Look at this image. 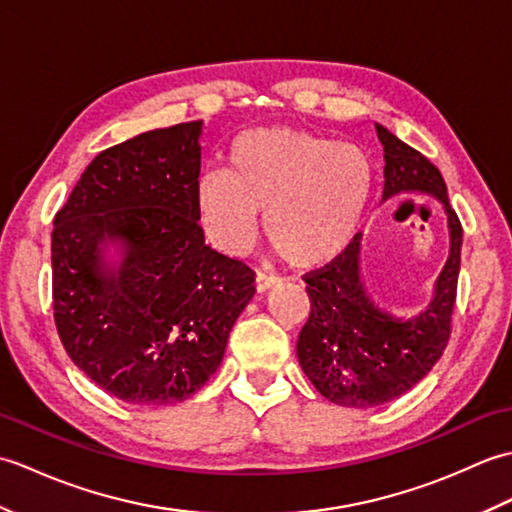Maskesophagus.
I'll list each match as a JSON object with an SVG mask.
<instances>
[{"label": "esophagus", "instance_id": "34e87169", "mask_svg": "<svg viewBox=\"0 0 512 512\" xmlns=\"http://www.w3.org/2000/svg\"><path fill=\"white\" fill-rule=\"evenodd\" d=\"M277 284H279V279L273 277V275L257 273V277H255V288H257V292H266V290H270V288L277 286Z\"/></svg>", "mask_w": 512, "mask_h": 512}]
</instances>
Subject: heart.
Masks as SVG:
<instances>
[{
    "label": "heart",
    "mask_w": 512,
    "mask_h": 512,
    "mask_svg": "<svg viewBox=\"0 0 512 512\" xmlns=\"http://www.w3.org/2000/svg\"><path fill=\"white\" fill-rule=\"evenodd\" d=\"M363 149L299 129L262 127L237 136L228 171L195 184L200 220L224 253H242L266 215L270 244L288 264L314 268L352 244L372 193Z\"/></svg>",
    "instance_id": "b5f03b06"
}]
</instances>
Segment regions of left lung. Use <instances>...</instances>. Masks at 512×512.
Returning <instances> with one entry per match:
<instances>
[{
	"mask_svg": "<svg viewBox=\"0 0 512 512\" xmlns=\"http://www.w3.org/2000/svg\"><path fill=\"white\" fill-rule=\"evenodd\" d=\"M383 145L380 204L405 193L436 198L447 213L451 250L433 299L416 317L380 308L361 277V239L321 270L308 273L310 317L297 341L303 374L334 405L367 409L407 394L447 350L458 290L462 224L451 209L447 184L436 165L374 123Z\"/></svg>",
	"mask_w": 512,
	"mask_h": 512,
	"instance_id": "obj_1",
	"label": "left lung"
}]
</instances>
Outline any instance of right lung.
Masks as SVG:
<instances>
[{
  "label": "right lung",
  "mask_w": 512,
  "mask_h": 512,
  "mask_svg": "<svg viewBox=\"0 0 512 512\" xmlns=\"http://www.w3.org/2000/svg\"><path fill=\"white\" fill-rule=\"evenodd\" d=\"M202 121L101 151L54 215L52 306L65 352L107 394L176 405L220 367L255 273L204 244Z\"/></svg>",
  "instance_id": "add662e5"
}]
</instances>
